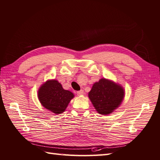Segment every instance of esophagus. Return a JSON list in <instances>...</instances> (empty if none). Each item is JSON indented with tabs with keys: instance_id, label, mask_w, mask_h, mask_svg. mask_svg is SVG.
Returning <instances> with one entry per match:
<instances>
[{
	"instance_id": "obj_1",
	"label": "esophagus",
	"mask_w": 160,
	"mask_h": 160,
	"mask_svg": "<svg viewBox=\"0 0 160 160\" xmlns=\"http://www.w3.org/2000/svg\"><path fill=\"white\" fill-rule=\"evenodd\" d=\"M76 93H77L78 95H83V94H84V91H82V90H80V91H77Z\"/></svg>"
}]
</instances>
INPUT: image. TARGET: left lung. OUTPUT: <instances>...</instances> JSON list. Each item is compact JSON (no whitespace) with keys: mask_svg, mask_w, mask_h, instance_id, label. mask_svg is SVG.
<instances>
[{"mask_svg":"<svg viewBox=\"0 0 160 160\" xmlns=\"http://www.w3.org/2000/svg\"><path fill=\"white\" fill-rule=\"evenodd\" d=\"M124 96V89L120 86L105 78L94 84L88 93L94 107L102 115L113 112L121 104Z\"/></svg>","mask_w":160,"mask_h":160,"instance_id":"left-lung-1","label":"left lung"}]
</instances>
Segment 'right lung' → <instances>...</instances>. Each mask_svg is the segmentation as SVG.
I'll return each instance as SVG.
<instances>
[{"label": "right lung", "mask_w": 160, "mask_h": 160, "mask_svg": "<svg viewBox=\"0 0 160 160\" xmlns=\"http://www.w3.org/2000/svg\"><path fill=\"white\" fill-rule=\"evenodd\" d=\"M73 97V94L64 90L55 80L47 81L38 91V99L41 104L55 114L63 113Z\"/></svg>", "instance_id": "1"}]
</instances>
